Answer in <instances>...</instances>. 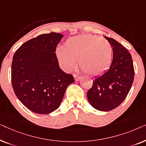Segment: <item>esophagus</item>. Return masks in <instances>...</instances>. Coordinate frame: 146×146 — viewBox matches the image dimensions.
<instances>
[{"label":"esophagus","mask_w":146,"mask_h":146,"mask_svg":"<svg viewBox=\"0 0 146 146\" xmlns=\"http://www.w3.org/2000/svg\"><path fill=\"white\" fill-rule=\"evenodd\" d=\"M74 80L76 82H78L80 80L81 78V76H78L76 74H74Z\"/></svg>","instance_id":"obj_1"}]
</instances>
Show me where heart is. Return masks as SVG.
<instances>
[{"label":"heart","mask_w":146,"mask_h":146,"mask_svg":"<svg viewBox=\"0 0 146 146\" xmlns=\"http://www.w3.org/2000/svg\"><path fill=\"white\" fill-rule=\"evenodd\" d=\"M56 54L60 65L66 71L71 70L78 60L80 67L84 72L98 75L109 66L112 48L107 40L98 36L84 35L70 38L63 49H58Z\"/></svg>","instance_id":"obj_1"}]
</instances>
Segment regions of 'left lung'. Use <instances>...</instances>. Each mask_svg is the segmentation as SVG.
<instances>
[{
    "instance_id": "obj_1",
    "label": "left lung",
    "mask_w": 146,
    "mask_h": 146,
    "mask_svg": "<svg viewBox=\"0 0 146 146\" xmlns=\"http://www.w3.org/2000/svg\"><path fill=\"white\" fill-rule=\"evenodd\" d=\"M113 50V60L108 70L93 80L87 92L92 106L98 110L110 111L124 100L132 85L134 68L127 50L115 40L104 36Z\"/></svg>"
}]
</instances>
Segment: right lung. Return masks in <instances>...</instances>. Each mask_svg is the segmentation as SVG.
<instances>
[{
    "instance_id": "1",
    "label": "right lung",
    "mask_w": 146,
    "mask_h": 146,
    "mask_svg": "<svg viewBox=\"0 0 146 146\" xmlns=\"http://www.w3.org/2000/svg\"><path fill=\"white\" fill-rule=\"evenodd\" d=\"M64 36L50 33L26 42L14 54L12 85L23 104L33 112L48 114L60 105L72 75L60 68L56 48Z\"/></svg>"
}]
</instances>
